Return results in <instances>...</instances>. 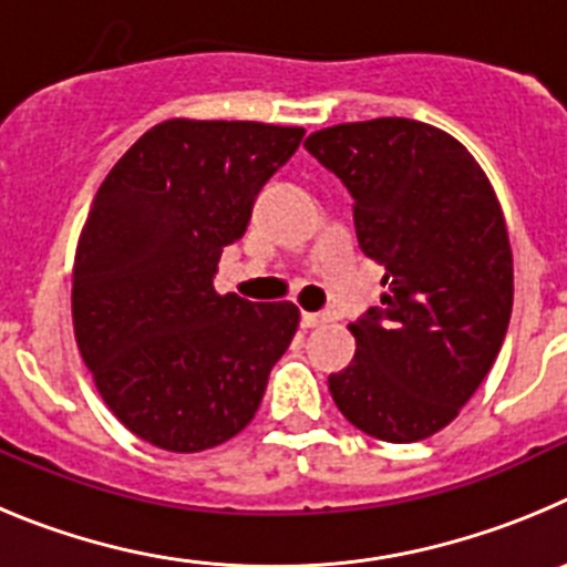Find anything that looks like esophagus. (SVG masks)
<instances>
[{
    "instance_id": "1",
    "label": "esophagus",
    "mask_w": 567,
    "mask_h": 567,
    "mask_svg": "<svg viewBox=\"0 0 567 567\" xmlns=\"http://www.w3.org/2000/svg\"><path fill=\"white\" fill-rule=\"evenodd\" d=\"M330 313H302V328H321V324H328Z\"/></svg>"
}]
</instances>
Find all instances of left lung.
<instances>
[{"mask_svg":"<svg viewBox=\"0 0 567 567\" xmlns=\"http://www.w3.org/2000/svg\"><path fill=\"white\" fill-rule=\"evenodd\" d=\"M305 150L353 197L361 251L386 293L350 324L355 355L328 379L347 421L412 443L455 421L506 339L514 262L486 172L430 124L375 118L313 132Z\"/></svg>","mask_w":567,"mask_h":567,"instance_id":"left-lung-1","label":"left lung"}]
</instances>
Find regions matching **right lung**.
I'll return each instance as SVG.
<instances>
[{"label":"right lung","instance_id":"right-lung-1","mask_svg":"<svg viewBox=\"0 0 567 567\" xmlns=\"http://www.w3.org/2000/svg\"><path fill=\"white\" fill-rule=\"evenodd\" d=\"M302 135L172 118L101 183L75 251V341L104 404L152 446L203 452L246 430L299 328L296 305L220 296L214 274Z\"/></svg>","mask_w":567,"mask_h":567}]
</instances>
